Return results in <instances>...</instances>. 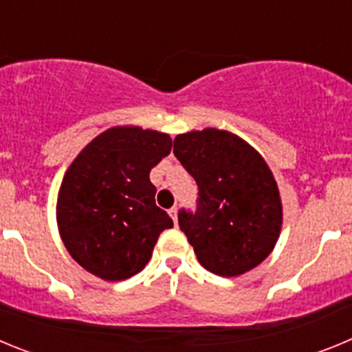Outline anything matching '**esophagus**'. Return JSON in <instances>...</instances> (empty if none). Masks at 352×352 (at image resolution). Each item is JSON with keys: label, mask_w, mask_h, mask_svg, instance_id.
Wrapping results in <instances>:
<instances>
[{"label": "esophagus", "mask_w": 352, "mask_h": 352, "mask_svg": "<svg viewBox=\"0 0 352 352\" xmlns=\"http://www.w3.org/2000/svg\"><path fill=\"white\" fill-rule=\"evenodd\" d=\"M169 214H170V219L174 220V223H178V208H176V206L170 208Z\"/></svg>", "instance_id": "obj_1"}]
</instances>
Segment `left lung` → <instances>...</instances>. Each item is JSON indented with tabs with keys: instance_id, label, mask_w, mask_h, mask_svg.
<instances>
[{
	"instance_id": "obj_1",
	"label": "left lung",
	"mask_w": 352,
	"mask_h": 352,
	"mask_svg": "<svg viewBox=\"0 0 352 352\" xmlns=\"http://www.w3.org/2000/svg\"><path fill=\"white\" fill-rule=\"evenodd\" d=\"M174 155L199 186L195 213H178L199 263L220 276L256 268L282 229L280 194L268 164L243 139L217 129L176 135Z\"/></svg>"
}]
</instances>
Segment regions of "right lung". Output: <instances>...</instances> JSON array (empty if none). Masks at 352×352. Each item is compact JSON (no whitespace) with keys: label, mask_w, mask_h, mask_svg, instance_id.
<instances>
[{"label":"right lung","mask_w":352,"mask_h":352,"mask_svg":"<svg viewBox=\"0 0 352 352\" xmlns=\"http://www.w3.org/2000/svg\"><path fill=\"white\" fill-rule=\"evenodd\" d=\"M173 139L141 126L96 135L61 182L56 219L70 256L109 282L130 278L151 259L162 231L173 227L155 204L149 170L170 153Z\"/></svg>","instance_id":"1"}]
</instances>
